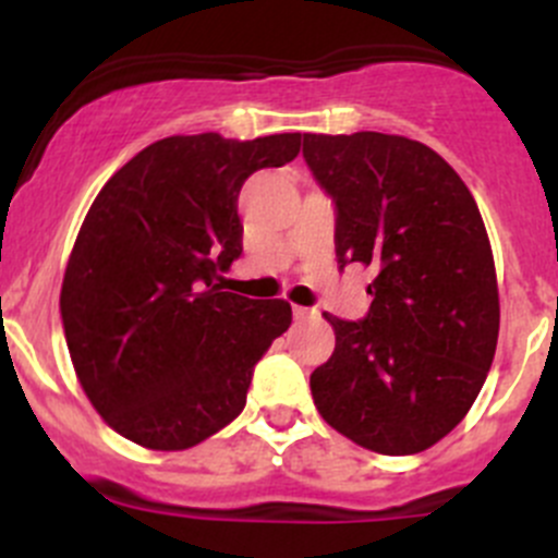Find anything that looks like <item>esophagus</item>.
<instances>
[{
	"instance_id": "esophagus-1",
	"label": "esophagus",
	"mask_w": 558,
	"mask_h": 558,
	"mask_svg": "<svg viewBox=\"0 0 558 558\" xmlns=\"http://www.w3.org/2000/svg\"><path fill=\"white\" fill-rule=\"evenodd\" d=\"M315 311H311V307H302V305H294V318L296 320H305V318H313Z\"/></svg>"
}]
</instances>
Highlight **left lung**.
<instances>
[{
	"mask_svg": "<svg viewBox=\"0 0 558 558\" xmlns=\"http://www.w3.org/2000/svg\"><path fill=\"white\" fill-rule=\"evenodd\" d=\"M335 199L337 264L373 267L367 318L342 320L311 375L320 418L367 451L421 453L466 415L499 337L494 253L470 189L440 154L399 134H305Z\"/></svg>",
	"mask_w": 558,
	"mask_h": 558,
	"instance_id": "left-lung-1",
	"label": "left lung"
}]
</instances>
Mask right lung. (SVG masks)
Instances as JSON below:
<instances>
[{
    "label": "right lung",
    "mask_w": 558,
    "mask_h": 558,
    "mask_svg": "<svg viewBox=\"0 0 558 558\" xmlns=\"http://www.w3.org/2000/svg\"><path fill=\"white\" fill-rule=\"evenodd\" d=\"M302 134H174L140 150L94 199L61 283L72 367L110 429L185 451L238 418L253 367L291 324L286 300L223 291L243 253L238 196Z\"/></svg>",
    "instance_id": "obj_1"
}]
</instances>
